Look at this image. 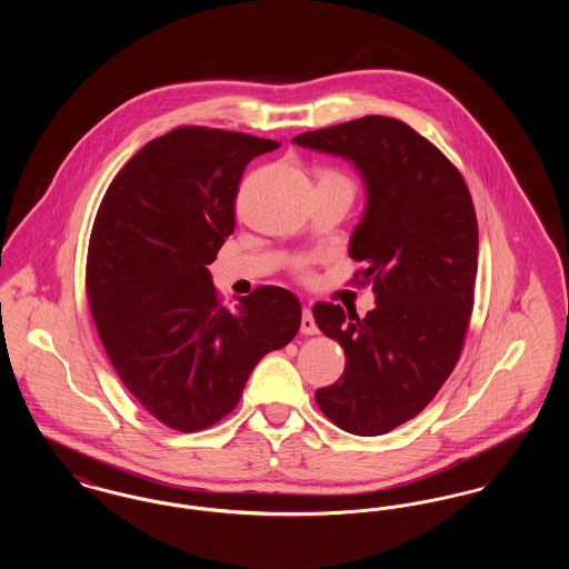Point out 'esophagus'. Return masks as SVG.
Listing matches in <instances>:
<instances>
[{"mask_svg": "<svg viewBox=\"0 0 569 569\" xmlns=\"http://www.w3.org/2000/svg\"><path fill=\"white\" fill-rule=\"evenodd\" d=\"M300 332H302V335H318V326H316L313 313H311V309H309V307H305V309H302V318H300Z\"/></svg>", "mask_w": 569, "mask_h": 569, "instance_id": "34e87169", "label": "esophagus"}]
</instances>
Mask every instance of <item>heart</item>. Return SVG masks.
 <instances>
[{
    "mask_svg": "<svg viewBox=\"0 0 569 569\" xmlns=\"http://www.w3.org/2000/svg\"><path fill=\"white\" fill-rule=\"evenodd\" d=\"M318 183H337V186H348V188H352L350 179H348L346 174H341L339 170H322Z\"/></svg>",
    "mask_w": 569,
    "mask_h": 569,
    "instance_id": "1",
    "label": "heart"
}]
</instances>
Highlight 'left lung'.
Listing matches in <instances>:
<instances>
[{
  "instance_id": "8db88e82",
  "label": "left lung",
  "mask_w": 569,
  "mask_h": 569,
  "mask_svg": "<svg viewBox=\"0 0 569 569\" xmlns=\"http://www.w3.org/2000/svg\"><path fill=\"white\" fill-rule=\"evenodd\" d=\"M292 142L352 162L367 191L350 258L373 281L376 309L313 307L346 352L343 376L316 401L348 433H388L431 403L459 360L478 272L473 202L459 170L399 119L369 114Z\"/></svg>"
}]
</instances>
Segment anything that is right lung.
<instances>
[{"label": "right lung", "instance_id": "obj_1", "mask_svg": "<svg viewBox=\"0 0 569 569\" xmlns=\"http://www.w3.org/2000/svg\"><path fill=\"white\" fill-rule=\"evenodd\" d=\"M269 138L177 128L112 179L87 251V298L110 365L166 427L191 433L228 416L262 356L300 328L298 298L260 286L228 309L209 264L234 230L244 166Z\"/></svg>", "mask_w": 569, "mask_h": 569}]
</instances>
